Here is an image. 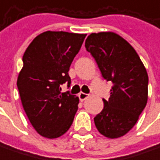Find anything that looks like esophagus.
<instances>
[{
  "mask_svg": "<svg viewBox=\"0 0 160 160\" xmlns=\"http://www.w3.org/2000/svg\"><path fill=\"white\" fill-rule=\"evenodd\" d=\"M88 96H89V95H88V94H86V93H83V92L79 94V98H80V99H81L82 101H84L85 99H87V98H88Z\"/></svg>",
  "mask_w": 160,
  "mask_h": 160,
  "instance_id": "esophagus-1",
  "label": "esophagus"
}]
</instances>
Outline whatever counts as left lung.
Returning <instances> with one entry per match:
<instances>
[{"label":"left lung","instance_id":"1","mask_svg":"<svg viewBox=\"0 0 160 160\" xmlns=\"http://www.w3.org/2000/svg\"><path fill=\"white\" fill-rule=\"evenodd\" d=\"M86 49L95 58L102 76L111 81L109 100L94 118L98 132L110 139L126 134L134 126L148 98V75L135 50L114 32L92 33Z\"/></svg>","mask_w":160,"mask_h":160}]
</instances>
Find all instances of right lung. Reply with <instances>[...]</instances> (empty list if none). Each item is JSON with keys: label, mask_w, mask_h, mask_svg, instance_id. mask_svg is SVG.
Returning <instances> with one entry per match:
<instances>
[{"label": "right lung", "mask_w": 160, "mask_h": 160, "mask_svg": "<svg viewBox=\"0 0 160 160\" xmlns=\"http://www.w3.org/2000/svg\"><path fill=\"white\" fill-rule=\"evenodd\" d=\"M87 34L46 31L37 36L23 56L17 77L21 102L30 123L38 134L58 138L71 127L79 98L61 93V85L71 84V63Z\"/></svg>", "instance_id": "add662e5"}]
</instances>
